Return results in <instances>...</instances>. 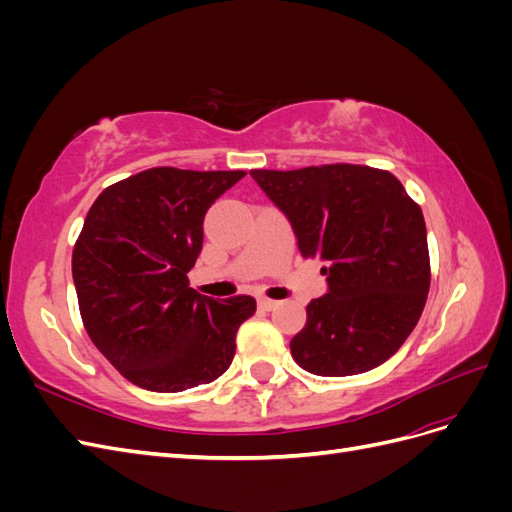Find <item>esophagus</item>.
Here are the masks:
<instances>
[{"label":"esophagus","mask_w":512,"mask_h":512,"mask_svg":"<svg viewBox=\"0 0 512 512\" xmlns=\"http://www.w3.org/2000/svg\"><path fill=\"white\" fill-rule=\"evenodd\" d=\"M258 307H262V309H273V307H277V301H273V299H267V297H258Z\"/></svg>","instance_id":"1"}]
</instances>
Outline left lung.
I'll return each instance as SVG.
<instances>
[{
  "label": "left lung",
  "mask_w": 512,
  "mask_h": 512,
  "mask_svg": "<svg viewBox=\"0 0 512 512\" xmlns=\"http://www.w3.org/2000/svg\"><path fill=\"white\" fill-rule=\"evenodd\" d=\"M303 258H320L327 294L307 305L292 359L316 376H356L406 342L429 292L423 211L386 170L331 164L250 170Z\"/></svg>",
  "instance_id": "left-lung-1"
}]
</instances>
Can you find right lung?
<instances>
[{"instance_id":"add662e5","label":"right lung","mask_w":512,"mask_h":512,"mask_svg":"<svg viewBox=\"0 0 512 512\" xmlns=\"http://www.w3.org/2000/svg\"><path fill=\"white\" fill-rule=\"evenodd\" d=\"M243 170L149 168L106 188L72 252L83 324L123 378L153 393L218 380L256 299H213L190 288L209 207Z\"/></svg>"}]
</instances>
